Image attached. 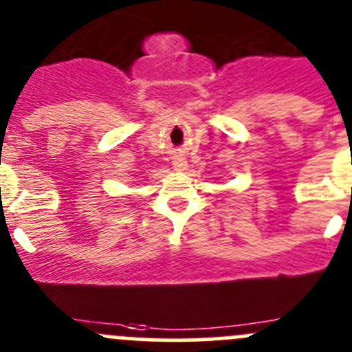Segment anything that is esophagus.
Segmentation results:
<instances>
[{
    "label": "esophagus",
    "mask_w": 352,
    "mask_h": 352,
    "mask_svg": "<svg viewBox=\"0 0 352 352\" xmlns=\"http://www.w3.org/2000/svg\"><path fill=\"white\" fill-rule=\"evenodd\" d=\"M173 166H174V169L176 170H185L186 167H188V164H186V160H185V157H174V160H173Z\"/></svg>",
    "instance_id": "1"
}]
</instances>
